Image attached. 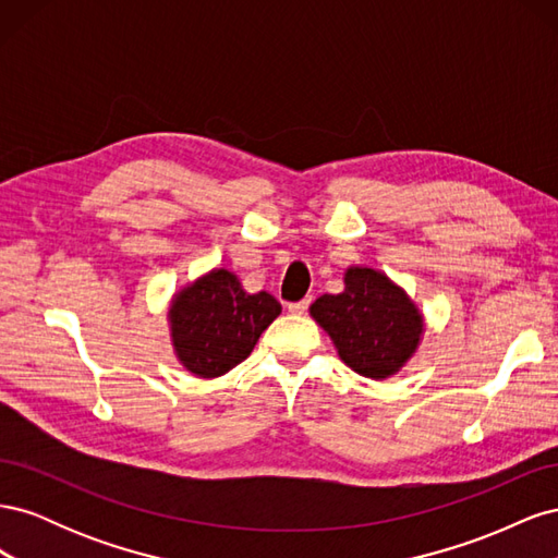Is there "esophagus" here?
Listing matches in <instances>:
<instances>
[{
	"instance_id": "esophagus-1",
	"label": "esophagus",
	"mask_w": 558,
	"mask_h": 558,
	"mask_svg": "<svg viewBox=\"0 0 558 558\" xmlns=\"http://www.w3.org/2000/svg\"><path fill=\"white\" fill-rule=\"evenodd\" d=\"M310 302H312V298H305V300H300V302H293V305H289V312H291V314H305V312H307V307H310Z\"/></svg>"
}]
</instances>
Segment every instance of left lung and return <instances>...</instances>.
Returning <instances> with one entry per match:
<instances>
[{"label": "left lung", "mask_w": 558, "mask_h": 558, "mask_svg": "<svg viewBox=\"0 0 558 558\" xmlns=\"http://www.w3.org/2000/svg\"><path fill=\"white\" fill-rule=\"evenodd\" d=\"M310 314L344 365L377 381L398 375L426 332L424 314L402 286L365 265L347 267L344 291L316 298Z\"/></svg>", "instance_id": "8db88e82"}]
</instances>
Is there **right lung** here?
<instances>
[{
	"instance_id": "right-lung-1",
	"label": "right lung",
	"mask_w": 558,
	"mask_h": 558,
	"mask_svg": "<svg viewBox=\"0 0 558 558\" xmlns=\"http://www.w3.org/2000/svg\"><path fill=\"white\" fill-rule=\"evenodd\" d=\"M281 314L277 298L246 293L240 277L214 267L179 289L167 310L177 361L199 379H216L240 365L263 330Z\"/></svg>"
}]
</instances>
